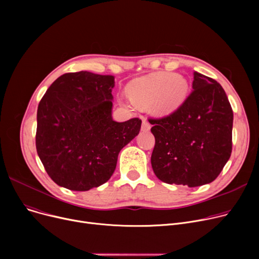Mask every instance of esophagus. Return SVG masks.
<instances>
[{"label": "esophagus", "instance_id": "obj_1", "mask_svg": "<svg viewBox=\"0 0 259 259\" xmlns=\"http://www.w3.org/2000/svg\"><path fill=\"white\" fill-rule=\"evenodd\" d=\"M150 128H151L150 122H149V121H148V120H146V119H144V120H143V122H142V131H144V132H148L149 130H150Z\"/></svg>", "mask_w": 259, "mask_h": 259}]
</instances>
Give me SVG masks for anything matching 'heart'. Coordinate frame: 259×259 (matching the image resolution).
Wrapping results in <instances>:
<instances>
[{
	"mask_svg": "<svg viewBox=\"0 0 259 259\" xmlns=\"http://www.w3.org/2000/svg\"><path fill=\"white\" fill-rule=\"evenodd\" d=\"M127 93L134 106L150 107L155 115L166 116L184 104L189 93V83L178 73L155 72L132 80Z\"/></svg>",
	"mask_w": 259,
	"mask_h": 259,
	"instance_id": "heart-1",
	"label": "heart"
}]
</instances>
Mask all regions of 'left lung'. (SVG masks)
Here are the masks:
<instances>
[{"label":"left lung","mask_w":259,"mask_h":259,"mask_svg":"<svg viewBox=\"0 0 259 259\" xmlns=\"http://www.w3.org/2000/svg\"><path fill=\"white\" fill-rule=\"evenodd\" d=\"M193 91L168 116L149 118L155 145L151 155L157 179L198 187L212 183L232 152L233 111L220 83L194 72Z\"/></svg>","instance_id":"left-lung-1"}]
</instances>
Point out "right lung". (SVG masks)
Instances as JSON below:
<instances>
[{
  "instance_id": "1",
  "label": "right lung",
  "mask_w": 259,
  "mask_h": 259,
  "mask_svg": "<svg viewBox=\"0 0 259 259\" xmlns=\"http://www.w3.org/2000/svg\"><path fill=\"white\" fill-rule=\"evenodd\" d=\"M113 87L112 75L70 72L54 80L40 100L36 151L59 186L88 191L105 184L119 151L140 133V118L112 119Z\"/></svg>"
}]
</instances>
